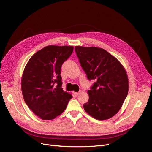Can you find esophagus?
Returning <instances> with one entry per match:
<instances>
[{
    "instance_id": "1",
    "label": "esophagus",
    "mask_w": 152,
    "mask_h": 152,
    "mask_svg": "<svg viewBox=\"0 0 152 152\" xmlns=\"http://www.w3.org/2000/svg\"><path fill=\"white\" fill-rule=\"evenodd\" d=\"M82 93V91H79V92H77V93H75L74 94H75V96H78V95H79L80 93Z\"/></svg>"
}]
</instances>
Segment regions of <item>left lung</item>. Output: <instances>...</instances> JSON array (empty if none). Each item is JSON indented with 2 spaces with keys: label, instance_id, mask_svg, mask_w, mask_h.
Masks as SVG:
<instances>
[{
  "label": "left lung",
  "instance_id": "1",
  "mask_svg": "<svg viewBox=\"0 0 152 152\" xmlns=\"http://www.w3.org/2000/svg\"><path fill=\"white\" fill-rule=\"evenodd\" d=\"M75 50L87 79L96 82L83 107L90 116L99 121L113 117L126 98L129 91L127 72L118 59L96 47L75 46Z\"/></svg>",
  "mask_w": 152,
  "mask_h": 152
}]
</instances>
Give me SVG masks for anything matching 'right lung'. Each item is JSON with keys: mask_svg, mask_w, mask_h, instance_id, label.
I'll return each mask as SVG.
<instances>
[{"mask_svg": "<svg viewBox=\"0 0 152 152\" xmlns=\"http://www.w3.org/2000/svg\"><path fill=\"white\" fill-rule=\"evenodd\" d=\"M73 50L71 45H48L35 53L25 66L21 82L23 96L29 108L42 120L59 116L72 98L61 88L60 73L62 64Z\"/></svg>", "mask_w": 152, "mask_h": 152, "instance_id": "right-lung-1", "label": "right lung"}]
</instances>
